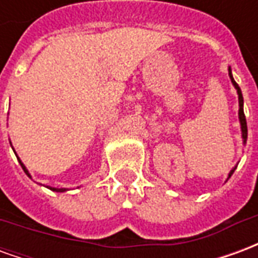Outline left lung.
Segmentation results:
<instances>
[{
    "instance_id": "left-lung-1",
    "label": "left lung",
    "mask_w": 258,
    "mask_h": 258,
    "mask_svg": "<svg viewBox=\"0 0 258 258\" xmlns=\"http://www.w3.org/2000/svg\"><path fill=\"white\" fill-rule=\"evenodd\" d=\"M228 72H229V79L232 81L233 87L236 88V92H238V98H239V121H240V130H242V138H243V144H246V140H247V124H246V117H244V112H243V96H242V91L239 88V85L236 84V81L233 80L232 77V72H231V68L228 69ZM235 168L233 167L231 170V173L228 175V178L231 177L235 171Z\"/></svg>"
}]
</instances>
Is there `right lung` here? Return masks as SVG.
<instances>
[{
	"mask_svg": "<svg viewBox=\"0 0 258 258\" xmlns=\"http://www.w3.org/2000/svg\"><path fill=\"white\" fill-rule=\"evenodd\" d=\"M18 160H19L20 166H22V168H23V171H25V173L27 174V177H30V178H31V175H30V174H29V171H27V168L25 167V164L20 162L19 157H18ZM47 188H48V189H51V190H55V192H64V190H66V188H52V186H47Z\"/></svg>",
	"mask_w": 258,
	"mask_h": 258,
	"instance_id": "obj_1",
	"label": "right lung"
}]
</instances>
